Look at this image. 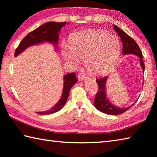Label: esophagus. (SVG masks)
Segmentation results:
<instances>
[{
    "label": "esophagus",
    "mask_w": 157,
    "mask_h": 157,
    "mask_svg": "<svg viewBox=\"0 0 157 157\" xmlns=\"http://www.w3.org/2000/svg\"><path fill=\"white\" fill-rule=\"evenodd\" d=\"M78 78L79 81H82V80H84V79H86V77L84 75H82V74H79V75H78Z\"/></svg>",
    "instance_id": "obj_1"
}]
</instances>
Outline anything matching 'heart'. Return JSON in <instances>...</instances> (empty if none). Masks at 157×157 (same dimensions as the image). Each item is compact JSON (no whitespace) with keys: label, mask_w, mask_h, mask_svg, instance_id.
I'll list each match as a JSON object with an SVG mask.
<instances>
[{"label":"heart","mask_w":157,"mask_h":157,"mask_svg":"<svg viewBox=\"0 0 157 157\" xmlns=\"http://www.w3.org/2000/svg\"><path fill=\"white\" fill-rule=\"evenodd\" d=\"M62 56L75 66L86 58L88 71L101 75L117 61L121 53V42L117 36L107 31L92 30L78 33L71 40V45L62 47Z\"/></svg>","instance_id":"obj_1"}]
</instances>
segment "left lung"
Instances as JSON below:
<instances>
[{
  "label": "left lung",
  "instance_id": "left-lung-1",
  "mask_svg": "<svg viewBox=\"0 0 157 157\" xmlns=\"http://www.w3.org/2000/svg\"><path fill=\"white\" fill-rule=\"evenodd\" d=\"M114 29L117 33L119 36L120 37L122 43H123V51H122V53H124V55H126V54H135L136 56H138L140 58L141 67L144 72L145 65L143 61H142L143 56H142L141 51L138 46L137 43L131 37H130L128 34L125 33L124 31L119 29L116 25H114ZM108 78V76H104L96 79V82L98 84L99 88L95 98L94 105H95V108L98 110L101 111V112L104 113L108 114V115H119V114L124 113L126 110H129L136 103V101L135 103L131 105L130 106L126 108H119L113 105L109 101V99H108L106 96V84Z\"/></svg>",
  "mask_w": 157,
  "mask_h": 157
}]
</instances>
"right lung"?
<instances>
[{
	"instance_id": "add662e5",
	"label": "right lung",
	"mask_w": 157,
	"mask_h": 157,
	"mask_svg": "<svg viewBox=\"0 0 157 157\" xmlns=\"http://www.w3.org/2000/svg\"><path fill=\"white\" fill-rule=\"evenodd\" d=\"M67 22H48L43 24L41 26L37 28L22 39V40L19 44L18 47L15 51V57L21 54L30 46L34 44H40L44 42H49L53 44L56 47L59 40V33L62 27L65 26ZM64 87L62 91V96L59 100L55 106L51 108L49 110L44 112H40V115H49L56 113L61 110L66 104L69 97L71 88L78 82V79L75 77V73H70L64 76Z\"/></svg>"
}]
</instances>
